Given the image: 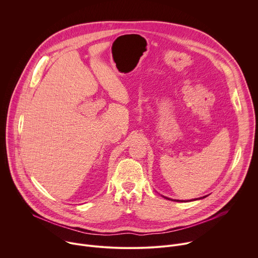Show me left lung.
<instances>
[{
    "instance_id": "obj_1",
    "label": "left lung",
    "mask_w": 258,
    "mask_h": 258,
    "mask_svg": "<svg viewBox=\"0 0 258 258\" xmlns=\"http://www.w3.org/2000/svg\"><path fill=\"white\" fill-rule=\"evenodd\" d=\"M205 197H206V196H204V197H202V198H205ZM165 198H166V197H165ZM202 198H199V199H202ZM166 199H168V198H166ZM168 200H170V199H168ZM194 200H198V199H194ZM173 201H176V202H178L179 200H173ZM191 201H193V200H191ZM179 202H180V201H179ZM181 202H182V201H181Z\"/></svg>"
}]
</instances>
